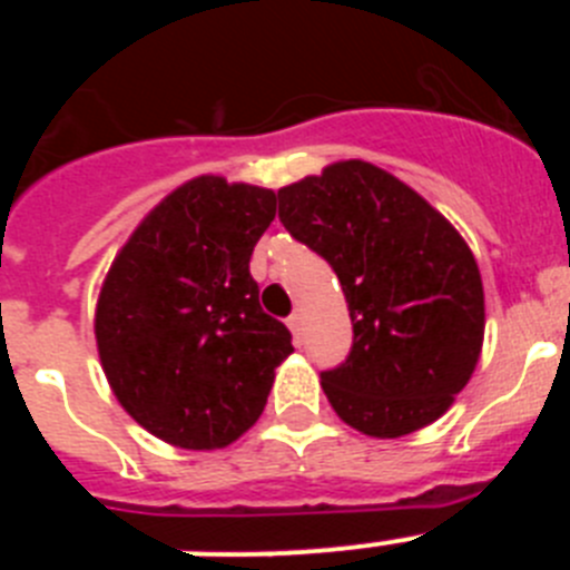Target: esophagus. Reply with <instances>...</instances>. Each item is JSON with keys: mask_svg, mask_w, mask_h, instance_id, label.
Returning a JSON list of instances; mask_svg holds the SVG:
<instances>
[{"mask_svg": "<svg viewBox=\"0 0 570 570\" xmlns=\"http://www.w3.org/2000/svg\"><path fill=\"white\" fill-rule=\"evenodd\" d=\"M302 325H305V316H302V311H294V314L288 316V328H291V334L296 336V342H299Z\"/></svg>", "mask_w": 570, "mask_h": 570, "instance_id": "1", "label": "esophagus"}]
</instances>
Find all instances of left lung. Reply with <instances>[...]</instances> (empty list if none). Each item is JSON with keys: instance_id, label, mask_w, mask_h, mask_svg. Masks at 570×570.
<instances>
[{"instance_id": "8db88e82", "label": "left lung", "mask_w": 570, "mask_h": 570, "mask_svg": "<svg viewBox=\"0 0 570 570\" xmlns=\"http://www.w3.org/2000/svg\"><path fill=\"white\" fill-rule=\"evenodd\" d=\"M279 223L328 262L354 345L322 371L342 422L380 440L445 414L471 380L485 334V294L471 248L440 210L362 159L334 163L276 194Z\"/></svg>"}]
</instances>
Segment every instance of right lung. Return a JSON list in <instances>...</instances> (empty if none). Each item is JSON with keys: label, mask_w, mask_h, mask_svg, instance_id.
I'll return each mask as SVG.
<instances>
[{"label": "right lung", "mask_w": 570, "mask_h": 570, "mask_svg": "<svg viewBox=\"0 0 570 570\" xmlns=\"http://www.w3.org/2000/svg\"><path fill=\"white\" fill-rule=\"evenodd\" d=\"M274 214V190L196 176L145 216L105 276L94 322L102 371L119 405L170 445L239 440L294 351L248 268Z\"/></svg>", "instance_id": "add662e5"}]
</instances>
